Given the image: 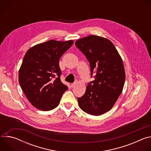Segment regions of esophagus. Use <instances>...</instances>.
I'll list each match as a JSON object with an SVG mask.
<instances>
[{
    "mask_svg": "<svg viewBox=\"0 0 151 151\" xmlns=\"http://www.w3.org/2000/svg\"><path fill=\"white\" fill-rule=\"evenodd\" d=\"M76 83H77V81H75V82H73V83H71V87L73 88V87H74L76 85Z\"/></svg>",
    "mask_w": 151,
    "mask_h": 151,
    "instance_id": "esophagus-1",
    "label": "esophagus"
}]
</instances>
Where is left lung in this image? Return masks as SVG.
Returning <instances> with one entry per match:
<instances>
[{
	"label": "left lung",
	"instance_id": "left-lung-1",
	"mask_svg": "<svg viewBox=\"0 0 151 151\" xmlns=\"http://www.w3.org/2000/svg\"><path fill=\"white\" fill-rule=\"evenodd\" d=\"M76 47L90 63L91 77L85 94L78 98L80 108L99 116L111 110L122 91L125 73L121 56L107 39L91 35L78 39Z\"/></svg>",
	"mask_w": 151,
	"mask_h": 151
}]
</instances>
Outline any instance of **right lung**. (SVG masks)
Segmentation results:
<instances>
[{
  "mask_svg": "<svg viewBox=\"0 0 151 151\" xmlns=\"http://www.w3.org/2000/svg\"><path fill=\"white\" fill-rule=\"evenodd\" d=\"M73 44L72 40H50L26 52L19 70V83L28 100L39 110L55 108L68 89L60 80L59 60Z\"/></svg>",
  "mask_w": 151,
  "mask_h": 151,
  "instance_id": "right-lung-1",
  "label": "right lung"
}]
</instances>
